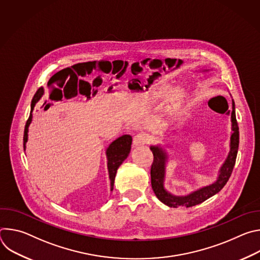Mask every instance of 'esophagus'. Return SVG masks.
<instances>
[{
    "mask_svg": "<svg viewBox=\"0 0 260 260\" xmlns=\"http://www.w3.org/2000/svg\"><path fill=\"white\" fill-rule=\"evenodd\" d=\"M150 142V137L149 135H147L145 133H140L138 135H136L134 137V141H133V145L134 147H139L141 145H144V144H147Z\"/></svg>",
    "mask_w": 260,
    "mask_h": 260,
    "instance_id": "1",
    "label": "esophagus"
}]
</instances>
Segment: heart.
<instances>
[{
	"label": "heart",
	"mask_w": 260,
	"mask_h": 260,
	"mask_svg": "<svg viewBox=\"0 0 260 260\" xmlns=\"http://www.w3.org/2000/svg\"><path fill=\"white\" fill-rule=\"evenodd\" d=\"M171 91V87L170 86H161L159 87L154 93L152 99L154 101H164L166 100ZM184 99H185V92L183 89L178 88L176 90L173 91V93L171 94L170 99H169V103H168V112L170 113H174L177 112V111L182 107L183 103H184Z\"/></svg>",
	"instance_id": "obj_1"
}]
</instances>
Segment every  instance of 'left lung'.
Wrapping results in <instances>:
<instances>
[{
  "label": "left lung",
  "mask_w": 260,
  "mask_h": 260,
  "mask_svg": "<svg viewBox=\"0 0 260 260\" xmlns=\"http://www.w3.org/2000/svg\"><path fill=\"white\" fill-rule=\"evenodd\" d=\"M210 70H202V72H207ZM232 133H231V141H230V152L221 165L216 180L206 186L200 187L187 194L176 196L167 190L165 187L166 180V169L169 161V153L167 151V147L161 144L151 145L150 150L153 153L154 159L151 167V185L152 189L156 196V198L165 205L171 208H189L199 204H202L206 200L211 197L217 194L224 185L229 181L233 169L236 164V158L239 149V126L236 119V110H235V102L232 101ZM175 129L173 133L175 134Z\"/></svg>",
  "instance_id": "left-lung-1"
}]
</instances>
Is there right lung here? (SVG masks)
I'll use <instances>...</instances> for the list:
<instances>
[{
  "label": "right lung",
  "instance_id": "right-lung-1",
  "mask_svg": "<svg viewBox=\"0 0 260 260\" xmlns=\"http://www.w3.org/2000/svg\"><path fill=\"white\" fill-rule=\"evenodd\" d=\"M112 89V88H109ZM96 93V90L93 92V94ZM44 94V88L40 87L38 90H37L36 94L32 98L31 104H30V113L29 117L26 121L25 127H24V135H23V149L25 150L26 148V142L28 139V126L31 123L32 120V111L36 106V104L38 103L41 98ZM132 141L133 138L129 135H123L116 140H114L112 143H111L108 148L106 149V157H107V168H108V174H109V179H110V188L111 190H113L114 187V181H115V176L117 173L118 168L120 165L127 158L129 151H131V146H132Z\"/></svg>",
  "mask_w": 260,
  "mask_h": 260
}]
</instances>
